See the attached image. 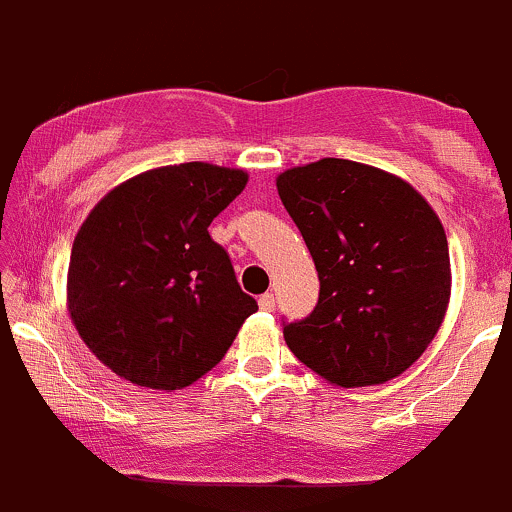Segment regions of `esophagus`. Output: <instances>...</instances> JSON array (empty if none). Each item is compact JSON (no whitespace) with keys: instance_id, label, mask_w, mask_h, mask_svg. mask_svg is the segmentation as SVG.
<instances>
[{"instance_id":"esophagus-1","label":"esophagus","mask_w":512,"mask_h":512,"mask_svg":"<svg viewBox=\"0 0 512 512\" xmlns=\"http://www.w3.org/2000/svg\"><path fill=\"white\" fill-rule=\"evenodd\" d=\"M260 309H265V311H272L274 309V294L272 292L262 294V297H260Z\"/></svg>"}]
</instances>
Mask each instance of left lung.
Returning a JSON list of instances; mask_svg holds the SVG:
<instances>
[{
    "label": "left lung",
    "mask_w": 512,
    "mask_h": 512,
    "mask_svg": "<svg viewBox=\"0 0 512 512\" xmlns=\"http://www.w3.org/2000/svg\"><path fill=\"white\" fill-rule=\"evenodd\" d=\"M319 272V304L284 324L306 368L338 387L380 385L419 358L451 294L441 220L407 181L348 159L277 176Z\"/></svg>",
    "instance_id": "1"
}]
</instances>
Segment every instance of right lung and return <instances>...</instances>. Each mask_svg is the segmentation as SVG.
<instances>
[{
  "mask_svg": "<svg viewBox=\"0 0 512 512\" xmlns=\"http://www.w3.org/2000/svg\"><path fill=\"white\" fill-rule=\"evenodd\" d=\"M247 184L242 169L188 161L112 188L75 235L68 311L112 373L181 390L223 360L257 301L208 225Z\"/></svg>",
  "mask_w": 512,
  "mask_h": 512,
  "instance_id": "right-lung-1",
  "label": "right lung"
}]
</instances>
